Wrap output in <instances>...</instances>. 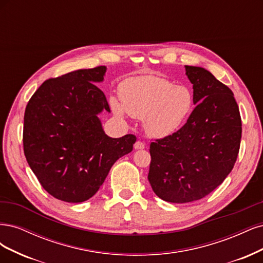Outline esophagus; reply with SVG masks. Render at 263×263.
Returning a JSON list of instances; mask_svg holds the SVG:
<instances>
[{
  "label": "esophagus",
  "instance_id": "1",
  "mask_svg": "<svg viewBox=\"0 0 263 263\" xmlns=\"http://www.w3.org/2000/svg\"><path fill=\"white\" fill-rule=\"evenodd\" d=\"M134 148H135V149H143V148H145V144H144V143L141 142V141L135 142Z\"/></svg>",
  "mask_w": 263,
  "mask_h": 263
}]
</instances>
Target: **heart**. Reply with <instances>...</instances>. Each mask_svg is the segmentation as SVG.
Here are the masks:
<instances>
[{
    "label": "heart",
    "instance_id": "1",
    "mask_svg": "<svg viewBox=\"0 0 263 263\" xmlns=\"http://www.w3.org/2000/svg\"><path fill=\"white\" fill-rule=\"evenodd\" d=\"M119 97L120 101L110 98L114 112L143 118L144 130L149 137L158 139L179 130L193 110V94L189 87L175 85L157 75L125 79L119 85Z\"/></svg>",
    "mask_w": 263,
    "mask_h": 263
}]
</instances>
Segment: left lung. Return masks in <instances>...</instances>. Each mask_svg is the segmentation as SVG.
I'll return each instance as SVG.
<instances>
[{
  "mask_svg": "<svg viewBox=\"0 0 263 263\" xmlns=\"http://www.w3.org/2000/svg\"><path fill=\"white\" fill-rule=\"evenodd\" d=\"M184 67L196 108L181 129L149 146L151 187L172 203L197 201L217 188L232 172L241 139L233 91L203 67Z\"/></svg>",
  "mask_w": 263,
  "mask_h": 263,
  "instance_id": "left-lung-1",
  "label": "left lung"
}]
</instances>
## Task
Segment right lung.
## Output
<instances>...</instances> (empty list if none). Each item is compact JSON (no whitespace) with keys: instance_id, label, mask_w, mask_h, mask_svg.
<instances>
[{"instance_id":"1","label":"right lung","mask_w":263,"mask_h":263,"mask_svg":"<svg viewBox=\"0 0 263 263\" xmlns=\"http://www.w3.org/2000/svg\"><path fill=\"white\" fill-rule=\"evenodd\" d=\"M106 70L97 66L49 79L25 110V156L42 188L58 200L91 198L137 141L133 134L112 139L103 129L98 115L110 108L95 84L104 81Z\"/></svg>"}]
</instances>
